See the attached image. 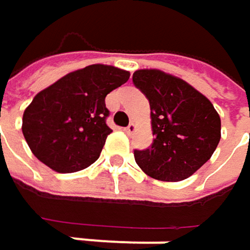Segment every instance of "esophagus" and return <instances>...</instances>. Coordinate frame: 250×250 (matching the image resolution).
I'll return each mask as SVG.
<instances>
[{
  "label": "esophagus",
  "mask_w": 250,
  "mask_h": 250,
  "mask_svg": "<svg viewBox=\"0 0 250 250\" xmlns=\"http://www.w3.org/2000/svg\"><path fill=\"white\" fill-rule=\"evenodd\" d=\"M136 130H137V125H134V123H130V125H127V127L125 128V131L128 134V136H131Z\"/></svg>",
  "instance_id": "obj_1"
}]
</instances>
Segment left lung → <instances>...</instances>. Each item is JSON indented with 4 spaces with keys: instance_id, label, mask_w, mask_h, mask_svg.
Returning a JSON list of instances; mask_svg holds the SVG:
<instances>
[{
    "instance_id": "1",
    "label": "left lung",
    "mask_w": 250,
    "mask_h": 250,
    "mask_svg": "<svg viewBox=\"0 0 250 250\" xmlns=\"http://www.w3.org/2000/svg\"><path fill=\"white\" fill-rule=\"evenodd\" d=\"M133 82L149 100L155 134L149 149L134 150L136 164L159 181L187 179L211 158L220 142L219 113L206 95L164 71L139 69Z\"/></svg>"
}]
</instances>
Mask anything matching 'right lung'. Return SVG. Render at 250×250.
<instances>
[{
    "label": "right lung",
    "instance_id": "add662e5",
    "mask_svg": "<svg viewBox=\"0 0 250 250\" xmlns=\"http://www.w3.org/2000/svg\"><path fill=\"white\" fill-rule=\"evenodd\" d=\"M130 72L89 65L40 91L23 114V134L33 155L59 174L92 165L113 131L105 97L128 81Z\"/></svg>",
    "mask_w": 250,
    "mask_h": 250
}]
</instances>
